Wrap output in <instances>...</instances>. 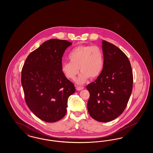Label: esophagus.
Masks as SVG:
<instances>
[{
  "label": "esophagus",
  "instance_id": "obj_1",
  "mask_svg": "<svg viewBox=\"0 0 153 153\" xmlns=\"http://www.w3.org/2000/svg\"><path fill=\"white\" fill-rule=\"evenodd\" d=\"M84 89L83 87H76V89H77V91H81V90H82V89Z\"/></svg>",
  "mask_w": 153,
  "mask_h": 153
}]
</instances>
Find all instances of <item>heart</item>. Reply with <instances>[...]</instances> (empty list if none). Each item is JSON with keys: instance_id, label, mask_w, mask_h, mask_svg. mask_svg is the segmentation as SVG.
<instances>
[{"instance_id": "obj_1", "label": "heart", "mask_w": 153, "mask_h": 153, "mask_svg": "<svg viewBox=\"0 0 153 153\" xmlns=\"http://www.w3.org/2000/svg\"><path fill=\"white\" fill-rule=\"evenodd\" d=\"M68 57L69 61L62 64L61 71L66 78L73 80L80 70L81 72L76 80L78 84L85 83L89 77L96 78L102 73L104 56L97 46H79L70 51Z\"/></svg>"}]
</instances>
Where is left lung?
<instances>
[{
    "label": "left lung",
    "mask_w": 153,
    "mask_h": 153,
    "mask_svg": "<svg viewBox=\"0 0 153 153\" xmlns=\"http://www.w3.org/2000/svg\"><path fill=\"white\" fill-rule=\"evenodd\" d=\"M104 67L94 82L87 86L90 97L87 108L90 116L100 122L119 117L132 93L133 76L130 61L115 45L102 41Z\"/></svg>",
    "instance_id": "1"
}]
</instances>
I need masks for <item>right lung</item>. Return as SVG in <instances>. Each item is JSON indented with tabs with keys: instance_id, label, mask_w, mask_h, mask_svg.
<instances>
[{
	"instance_id": "1",
	"label": "right lung",
	"mask_w": 153,
	"mask_h": 153,
	"mask_svg": "<svg viewBox=\"0 0 153 153\" xmlns=\"http://www.w3.org/2000/svg\"><path fill=\"white\" fill-rule=\"evenodd\" d=\"M72 43L51 39L31 52L23 66L21 82L25 100L30 111L48 123L65 115L68 97L74 85L61 71L62 57Z\"/></svg>"
}]
</instances>
